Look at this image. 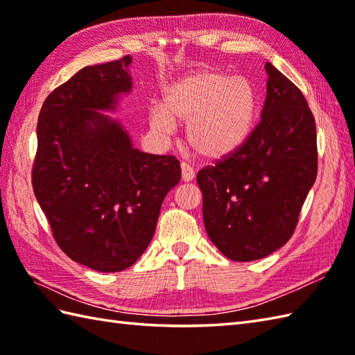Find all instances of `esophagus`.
Here are the masks:
<instances>
[{
	"instance_id": "obj_1",
	"label": "esophagus",
	"mask_w": 355,
	"mask_h": 355,
	"mask_svg": "<svg viewBox=\"0 0 355 355\" xmlns=\"http://www.w3.org/2000/svg\"><path fill=\"white\" fill-rule=\"evenodd\" d=\"M195 177V171L192 169V166L187 163H182V178L183 182H192Z\"/></svg>"
}]
</instances>
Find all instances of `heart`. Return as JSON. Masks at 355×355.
I'll return each mask as SVG.
<instances>
[{
  "label": "heart",
  "mask_w": 355,
  "mask_h": 355,
  "mask_svg": "<svg viewBox=\"0 0 355 355\" xmlns=\"http://www.w3.org/2000/svg\"><path fill=\"white\" fill-rule=\"evenodd\" d=\"M259 110L253 82L220 70H197L164 88L162 108L150 110V128L168 134L186 123V140L209 160L229 157L250 137Z\"/></svg>",
  "instance_id": "obj_1"
}]
</instances>
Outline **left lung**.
<instances>
[{
  "mask_svg": "<svg viewBox=\"0 0 355 355\" xmlns=\"http://www.w3.org/2000/svg\"><path fill=\"white\" fill-rule=\"evenodd\" d=\"M261 122L236 153L197 173L210 241L232 261L266 258L291 238L318 175V134L302 92L266 64Z\"/></svg>",
  "mask_w": 355,
  "mask_h": 355,
  "instance_id": "1",
  "label": "left lung"
}]
</instances>
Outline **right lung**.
Here are the masks:
<instances>
[{"label": "right lung", "mask_w": 355, "mask_h": 355, "mask_svg": "<svg viewBox=\"0 0 355 355\" xmlns=\"http://www.w3.org/2000/svg\"><path fill=\"white\" fill-rule=\"evenodd\" d=\"M131 62L123 56L79 70L49 94L36 126L32 184L53 238L70 259L102 273L140 258L182 178L175 157L140 153L99 112L131 92Z\"/></svg>", "instance_id": "1"}]
</instances>
